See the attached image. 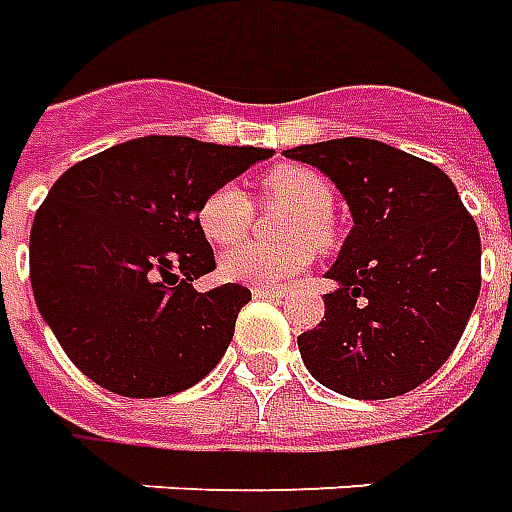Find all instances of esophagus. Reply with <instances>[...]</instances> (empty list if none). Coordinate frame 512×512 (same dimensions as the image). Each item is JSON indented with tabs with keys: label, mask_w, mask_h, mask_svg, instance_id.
Instances as JSON below:
<instances>
[{
	"label": "esophagus",
	"mask_w": 512,
	"mask_h": 512,
	"mask_svg": "<svg viewBox=\"0 0 512 512\" xmlns=\"http://www.w3.org/2000/svg\"><path fill=\"white\" fill-rule=\"evenodd\" d=\"M252 293H255L257 299H274V296H285V291H282V288H266V285H257V288H252Z\"/></svg>",
	"instance_id": "obj_1"
}]
</instances>
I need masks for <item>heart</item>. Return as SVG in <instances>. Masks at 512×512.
<instances>
[{"label":"heart","instance_id":"heart-1","mask_svg":"<svg viewBox=\"0 0 512 512\" xmlns=\"http://www.w3.org/2000/svg\"><path fill=\"white\" fill-rule=\"evenodd\" d=\"M263 202L293 207L282 221L285 244H241L221 257L224 280L244 285H280L299 274L316 257V244L330 246L335 238L330 210L335 202L332 185L318 171L305 166H277L260 180ZM255 207L238 185H219L202 199L196 224L210 244L230 246L252 230Z\"/></svg>","mask_w":512,"mask_h":512}]
</instances>
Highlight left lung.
<instances>
[{"mask_svg":"<svg viewBox=\"0 0 512 512\" xmlns=\"http://www.w3.org/2000/svg\"><path fill=\"white\" fill-rule=\"evenodd\" d=\"M330 177L355 227L327 277L321 324L299 335L307 371L352 399H391L455 352L480 296V232L438 166L368 138L288 149Z\"/></svg>","mask_w":512,"mask_h":512,"instance_id":"1","label":"left lung"}]
</instances>
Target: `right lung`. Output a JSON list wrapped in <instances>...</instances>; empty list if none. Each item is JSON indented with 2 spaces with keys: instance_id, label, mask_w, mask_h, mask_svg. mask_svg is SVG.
I'll return each instance as SVG.
<instances>
[{
  "instance_id": "obj_1",
  "label": "right lung",
  "mask_w": 512,
  "mask_h": 512,
  "mask_svg": "<svg viewBox=\"0 0 512 512\" xmlns=\"http://www.w3.org/2000/svg\"><path fill=\"white\" fill-rule=\"evenodd\" d=\"M271 149L146 135L60 174L30 232L35 305L88 380L132 399L191 388L219 363L244 285L199 293L216 268L196 210Z\"/></svg>"
}]
</instances>
